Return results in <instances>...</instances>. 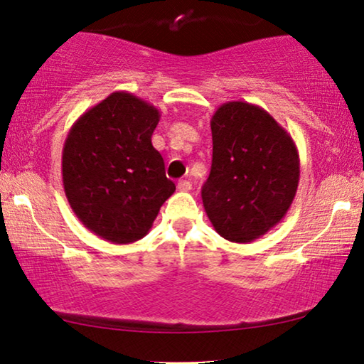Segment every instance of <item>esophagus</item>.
I'll return each instance as SVG.
<instances>
[{"label": "esophagus", "mask_w": 364, "mask_h": 364, "mask_svg": "<svg viewBox=\"0 0 364 364\" xmlns=\"http://www.w3.org/2000/svg\"><path fill=\"white\" fill-rule=\"evenodd\" d=\"M178 189H180V191H191V183H189L188 180H181L180 183H178Z\"/></svg>", "instance_id": "34e87169"}]
</instances>
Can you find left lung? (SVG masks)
<instances>
[{
    "mask_svg": "<svg viewBox=\"0 0 364 364\" xmlns=\"http://www.w3.org/2000/svg\"><path fill=\"white\" fill-rule=\"evenodd\" d=\"M213 165L203 206L213 228L247 244L282 221L300 178L294 138L262 107L226 102L214 112Z\"/></svg>",
    "mask_w": 364,
    "mask_h": 364,
    "instance_id": "obj_1",
    "label": "left lung"
}]
</instances>
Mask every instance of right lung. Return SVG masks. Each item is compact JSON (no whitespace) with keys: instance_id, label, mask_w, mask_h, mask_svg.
<instances>
[{"instance_id":"1","label":"right lung","mask_w":364,"mask_h":364,"mask_svg":"<svg viewBox=\"0 0 364 364\" xmlns=\"http://www.w3.org/2000/svg\"><path fill=\"white\" fill-rule=\"evenodd\" d=\"M160 110L129 92H114L84 112L63 148L65 198L90 232L114 244L145 237L175 193L151 145Z\"/></svg>"}]
</instances>
